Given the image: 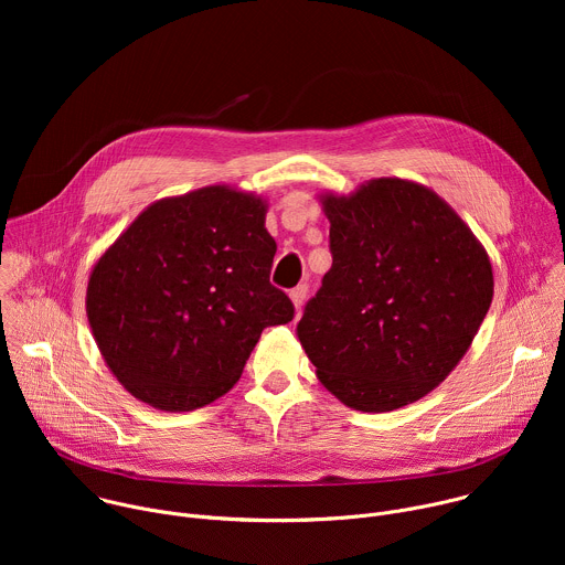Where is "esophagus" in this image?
I'll return each instance as SVG.
<instances>
[{
  "label": "esophagus",
  "mask_w": 565,
  "mask_h": 565,
  "mask_svg": "<svg viewBox=\"0 0 565 565\" xmlns=\"http://www.w3.org/2000/svg\"><path fill=\"white\" fill-rule=\"evenodd\" d=\"M306 292H308V286H303V284L290 290V301H292V306H295V310H297V312H299V310H301V306H303Z\"/></svg>",
  "instance_id": "1"
}]
</instances>
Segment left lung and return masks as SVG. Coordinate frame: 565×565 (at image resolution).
I'll return each instance as SVG.
<instances>
[{
  "label": "left lung",
  "mask_w": 565,
  "mask_h": 565,
  "mask_svg": "<svg viewBox=\"0 0 565 565\" xmlns=\"http://www.w3.org/2000/svg\"><path fill=\"white\" fill-rule=\"evenodd\" d=\"M319 201L333 266L297 338L347 407H407L469 351L494 297L490 255L445 199L407 179H371Z\"/></svg>",
  "instance_id": "1"
}]
</instances>
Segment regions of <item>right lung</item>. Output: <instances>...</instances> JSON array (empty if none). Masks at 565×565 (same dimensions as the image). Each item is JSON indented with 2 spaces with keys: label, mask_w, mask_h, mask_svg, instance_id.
Segmentation results:
<instances>
[{
  "label": "right lung",
  "mask_w": 565,
  "mask_h": 565,
  "mask_svg": "<svg viewBox=\"0 0 565 565\" xmlns=\"http://www.w3.org/2000/svg\"><path fill=\"white\" fill-rule=\"evenodd\" d=\"M266 199L207 185L147 205L96 262L87 317L116 380L160 412L227 393L266 327L295 308L270 284Z\"/></svg>",
  "instance_id": "1"
}]
</instances>
